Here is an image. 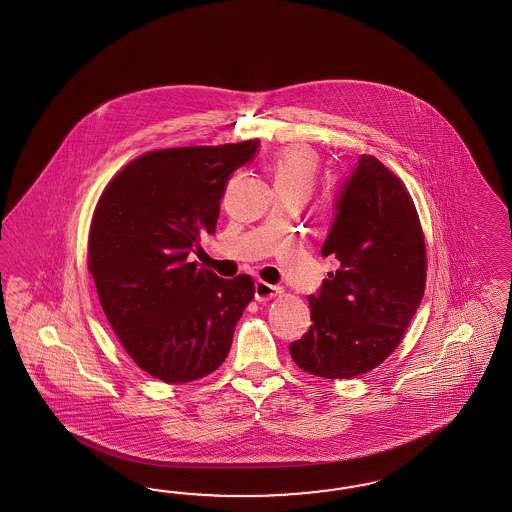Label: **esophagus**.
Segmentation results:
<instances>
[{"mask_svg":"<svg viewBox=\"0 0 512 512\" xmlns=\"http://www.w3.org/2000/svg\"><path fill=\"white\" fill-rule=\"evenodd\" d=\"M281 293V289L276 287V285H270V283H266V281H257L255 283V298L259 300V302H268V300H272L274 296H278Z\"/></svg>","mask_w":512,"mask_h":512,"instance_id":"34e87169","label":"esophagus"}]
</instances>
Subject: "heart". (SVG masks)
I'll use <instances>...</instances> for the list:
<instances>
[{
    "label": "heart",
    "instance_id": "1",
    "mask_svg": "<svg viewBox=\"0 0 512 512\" xmlns=\"http://www.w3.org/2000/svg\"><path fill=\"white\" fill-rule=\"evenodd\" d=\"M268 172L278 193L310 195L319 180L321 157L306 144H287L270 155Z\"/></svg>",
    "mask_w": 512,
    "mask_h": 512
}]
</instances>
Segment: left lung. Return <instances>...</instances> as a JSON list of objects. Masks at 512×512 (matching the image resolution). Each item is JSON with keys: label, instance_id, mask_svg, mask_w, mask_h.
<instances>
[{"label": "left lung", "instance_id": "obj_1", "mask_svg": "<svg viewBox=\"0 0 512 512\" xmlns=\"http://www.w3.org/2000/svg\"><path fill=\"white\" fill-rule=\"evenodd\" d=\"M338 270L310 296V330L289 345L296 366L325 379L372 372L402 343L426 287V242L402 180L362 155L321 249Z\"/></svg>", "mask_w": 512, "mask_h": 512}]
</instances>
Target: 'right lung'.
<instances>
[{"instance_id": "1", "label": "right lung", "mask_w": 512, "mask_h": 512, "mask_svg": "<svg viewBox=\"0 0 512 512\" xmlns=\"http://www.w3.org/2000/svg\"><path fill=\"white\" fill-rule=\"evenodd\" d=\"M257 146L146 152L112 176L93 210L88 270L101 308L125 353L163 383L216 372L255 296L248 274L217 278L187 255L216 231L227 180Z\"/></svg>"}]
</instances>
